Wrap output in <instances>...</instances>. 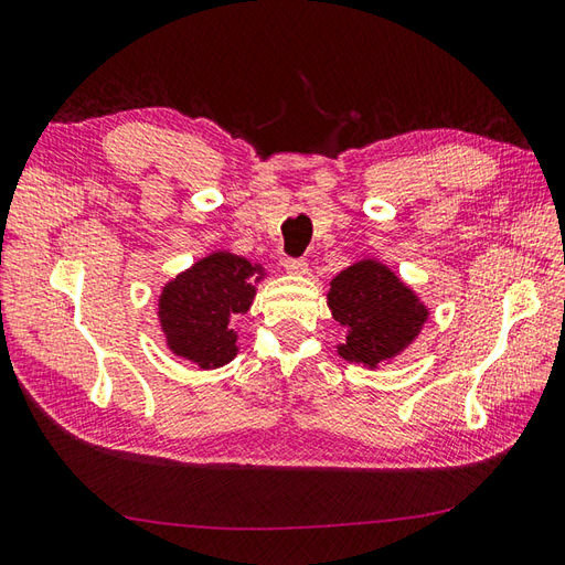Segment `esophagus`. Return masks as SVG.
Wrapping results in <instances>:
<instances>
[{
  "label": "esophagus",
  "instance_id": "1",
  "mask_svg": "<svg viewBox=\"0 0 565 565\" xmlns=\"http://www.w3.org/2000/svg\"><path fill=\"white\" fill-rule=\"evenodd\" d=\"M282 266H285L287 273H292V276H303V273L309 270V264H306V259H295V256H285Z\"/></svg>",
  "mask_w": 565,
  "mask_h": 565
}]
</instances>
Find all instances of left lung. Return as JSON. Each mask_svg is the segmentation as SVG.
Masks as SVG:
<instances>
[{
    "instance_id": "obj_1",
    "label": "left lung",
    "mask_w": 565,
    "mask_h": 565,
    "mask_svg": "<svg viewBox=\"0 0 565 565\" xmlns=\"http://www.w3.org/2000/svg\"><path fill=\"white\" fill-rule=\"evenodd\" d=\"M328 306L349 330L339 355L363 365H380L413 341L426 320L417 297L377 262H361L332 280Z\"/></svg>"
}]
</instances>
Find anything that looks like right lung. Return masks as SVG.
<instances>
[{"label": "right lung", "instance_id": "add662e5", "mask_svg": "<svg viewBox=\"0 0 565 565\" xmlns=\"http://www.w3.org/2000/svg\"><path fill=\"white\" fill-rule=\"evenodd\" d=\"M254 273L243 256L216 252L169 282L160 295L169 349L204 370L231 363L237 353L231 322L249 311Z\"/></svg>", "mask_w": 565, "mask_h": 565}]
</instances>
